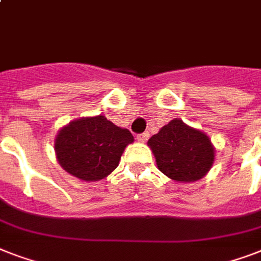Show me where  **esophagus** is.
<instances>
[{
	"instance_id": "obj_1",
	"label": "esophagus",
	"mask_w": 261,
	"mask_h": 261,
	"mask_svg": "<svg viewBox=\"0 0 261 261\" xmlns=\"http://www.w3.org/2000/svg\"><path fill=\"white\" fill-rule=\"evenodd\" d=\"M149 139V133H142V134L137 135V141L141 143H145Z\"/></svg>"
}]
</instances>
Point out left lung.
Masks as SVG:
<instances>
[{
	"mask_svg": "<svg viewBox=\"0 0 261 261\" xmlns=\"http://www.w3.org/2000/svg\"><path fill=\"white\" fill-rule=\"evenodd\" d=\"M151 147L157 167L172 180L196 181L210 171L214 163V147L204 133L173 119L153 135Z\"/></svg>",
	"mask_w": 261,
	"mask_h": 261,
	"instance_id": "left-lung-1",
	"label": "left lung"
}]
</instances>
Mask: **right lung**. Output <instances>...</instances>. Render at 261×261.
Masks as SVG:
<instances>
[{"label":"right lung","mask_w":261,"mask_h":261,"mask_svg":"<svg viewBox=\"0 0 261 261\" xmlns=\"http://www.w3.org/2000/svg\"><path fill=\"white\" fill-rule=\"evenodd\" d=\"M133 141L127 128L100 115L63 127L55 139V153L65 171L84 181H97L118 167L124 147Z\"/></svg>","instance_id":"right-lung-1"}]
</instances>
